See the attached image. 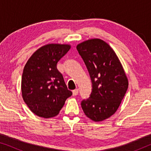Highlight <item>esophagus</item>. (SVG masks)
<instances>
[{"instance_id":"1","label":"esophagus","mask_w":151,"mask_h":151,"mask_svg":"<svg viewBox=\"0 0 151 151\" xmlns=\"http://www.w3.org/2000/svg\"><path fill=\"white\" fill-rule=\"evenodd\" d=\"M78 91H79V89H78V88H76V89L73 90V96H77V95L78 94Z\"/></svg>"}]
</instances>
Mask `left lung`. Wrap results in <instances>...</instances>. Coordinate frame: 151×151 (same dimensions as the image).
Wrapping results in <instances>:
<instances>
[{"label":"left lung","mask_w":151,"mask_h":151,"mask_svg":"<svg viewBox=\"0 0 151 151\" xmlns=\"http://www.w3.org/2000/svg\"><path fill=\"white\" fill-rule=\"evenodd\" d=\"M76 47L93 84L90 98L81 103L82 110L92 121L102 122L118 109L129 86L127 76L116 53L105 41L89 39Z\"/></svg>","instance_id":"obj_1"}]
</instances>
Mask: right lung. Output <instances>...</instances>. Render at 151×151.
<instances>
[{
  "mask_svg": "<svg viewBox=\"0 0 151 151\" xmlns=\"http://www.w3.org/2000/svg\"><path fill=\"white\" fill-rule=\"evenodd\" d=\"M70 48L69 44L45 45L33 53L24 66L22 97L31 111L39 117L56 116L72 95L57 69L58 62Z\"/></svg>",
  "mask_w": 151,
  "mask_h": 151,
  "instance_id": "add662e5",
  "label": "right lung"
}]
</instances>
